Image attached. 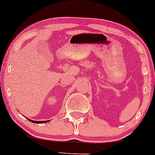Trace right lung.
<instances>
[{"label": "right lung", "mask_w": 155, "mask_h": 155, "mask_svg": "<svg viewBox=\"0 0 155 155\" xmlns=\"http://www.w3.org/2000/svg\"><path fill=\"white\" fill-rule=\"evenodd\" d=\"M27 119H28L27 118ZM28 120L32 123H35V124H42V123H46V122L49 121V120H44V121H36V120H31V119H28Z\"/></svg>", "instance_id": "right-lung-1"}]
</instances>
